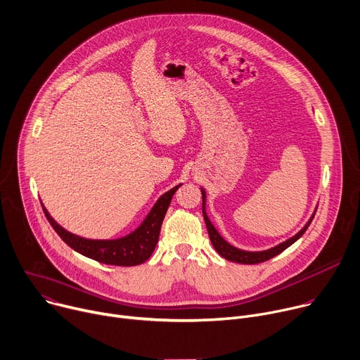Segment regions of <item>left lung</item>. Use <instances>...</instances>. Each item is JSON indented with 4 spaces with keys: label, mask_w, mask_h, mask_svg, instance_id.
<instances>
[{
    "label": "left lung",
    "mask_w": 360,
    "mask_h": 360,
    "mask_svg": "<svg viewBox=\"0 0 360 360\" xmlns=\"http://www.w3.org/2000/svg\"><path fill=\"white\" fill-rule=\"evenodd\" d=\"M201 192H202V214H204V219H205V224H207V230H208V236H210V240L215 248V251L224 257L225 259L228 261H234V263H240V264H258V263H263V261H267L276 255H278L280 252H283L287 247H290L291 244L296 243L307 230V226L310 225L311 219L314 218V214H316V210L313 212V215L310 217V219L307 221V224L302 228V230L296 234L292 236L291 238L280 243L278 245L273 247V248H269V250H264V251H245V250H240L234 245H231L230 243H226L221 234L217 231V228L212 225V222L210 221L208 215H207V211H205V205H207V193H205V189L201 188Z\"/></svg>",
    "instance_id": "8db88e82"
}]
</instances>
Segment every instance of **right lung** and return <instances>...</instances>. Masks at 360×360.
<instances>
[{"mask_svg": "<svg viewBox=\"0 0 360 360\" xmlns=\"http://www.w3.org/2000/svg\"><path fill=\"white\" fill-rule=\"evenodd\" d=\"M179 186L181 185H176L175 188L160 195V198L155 202L143 222L134 233L116 240H89L79 237L76 234L66 231L61 225H58L51 218L44 205L43 211L50 225L54 228V231L75 251L80 252L84 257L99 261V263L103 264L130 267L145 263V261L152 255L159 240L162 221L165 218L171 200Z\"/></svg>", "mask_w": 360, "mask_h": 360, "instance_id": "1", "label": "right lung"}]
</instances>
